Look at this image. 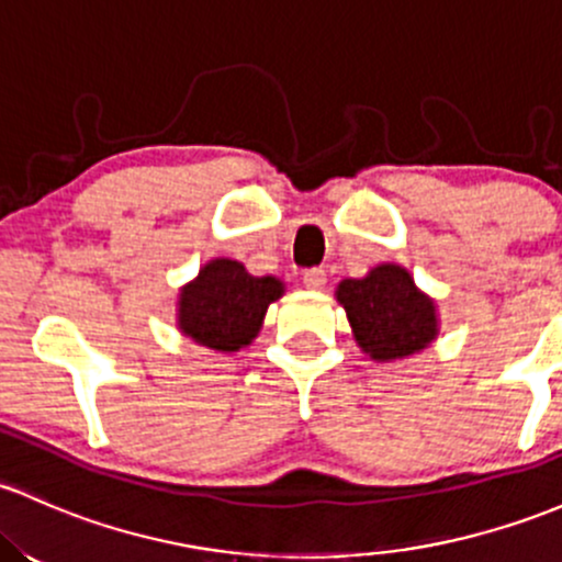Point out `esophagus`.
I'll use <instances>...</instances> for the list:
<instances>
[{
	"instance_id": "34e87169",
	"label": "esophagus",
	"mask_w": 562,
	"mask_h": 562,
	"mask_svg": "<svg viewBox=\"0 0 562 562\" xmlns=\"http://www.w3.org/2000/svg\"><path fill=\"white\" fill-rule=\"evenodd\" d=\"M325 282H328V274H325V269L314 267V269L304 271V285L310 288V291H323Z\"/></svg>"
}]
</instances>
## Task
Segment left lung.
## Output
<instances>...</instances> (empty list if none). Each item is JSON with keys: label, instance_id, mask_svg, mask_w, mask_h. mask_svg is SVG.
Wrapping results in <instances>:
<instances>
[{"label": "left lung", "instance_id": "left-lung-1", "mask_svg": "<svg viewBox=\"0 0 562 562\" xmlns=\"http://www.w3.org/2000/svg\"><path fill=\"white\" fill-rule=\"evenodd\" d=\"M357 347L375 362L408 360L440 336L431 295L400 263H379L366 277H349L336 288Z\"/></svg>", "mask_w": 562, "mask_h": 562}]
</instances>
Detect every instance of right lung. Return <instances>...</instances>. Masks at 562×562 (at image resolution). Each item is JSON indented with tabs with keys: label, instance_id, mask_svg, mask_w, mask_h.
<instances>
[{
	"label": "right lung",
	"instance_id": "add662e5",
	"mask_svg": "<svg viewBox=\"0 0 562 562\" xmlns=\"http://www.w3.org/2000/svg\"><path fill=\"white\" fill-rule=\"evenodd\" d=\"M285 295L277 277H252L234 258H213L178 291L176 325L200 347L234 355L263 328L269 304Z\"/></svg>",
	"mask_w": 562,
	"mask_h": 562
}]
</instances>
